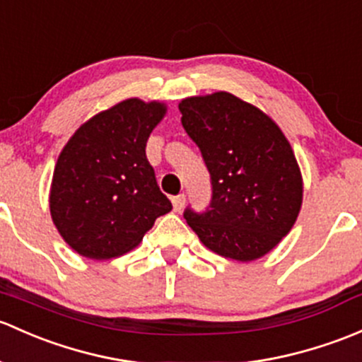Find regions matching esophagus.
Here are the masks:
<instances>
[{
	"instance_id": "esophagus-1",
	"label": "esophagus",
	"mask_w": 362,
	"mask_h": 362,
	"mask_svg": "<svg viewBox=\"0 0 362 362\" xmlns=\"http://www.w3.org/2000/svg\"><path fill=\"white\" fill-rule=\"evenodd\" d=\"M171 203H173L175 211H180L182 208L185 206V194H178V196H175L173 199H171Z\"/></svg>"
}]
</instances>
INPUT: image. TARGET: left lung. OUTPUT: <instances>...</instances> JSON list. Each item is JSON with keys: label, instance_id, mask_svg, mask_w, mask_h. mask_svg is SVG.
I'll use <instances>...</instances> for the list:
<instances>
[{"label": "left lung", "instance_id": "1", "mask_svg": "<svg viewBox=\"0 0 362 362\" xmlns=\"http://www.w3.org/2000/svg\"><path fill=\"white\" fill-rule=\"evenodd\" d=\"M178 109L211 182L206 210L185 208L184 218L222 257H264L291 230L302 206L290 142L267 114L227 91L185 98Z\"/></svg>", "mask_w": 362, "mask_h": 362}]
</instances>
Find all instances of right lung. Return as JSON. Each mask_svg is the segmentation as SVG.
<instances>
[{"mask_svg":"<svg viewBox=\"0 0 362 362\" xmlns=\"http://www.w3.org/2000/svg\"><path fill=\"white\" fill-rule=\"evenodd\" d=\"M159 102L128 98L86 121L60 152L50 211L64 241L95 260L119 257L171 210L146 156Z\"/></svg>","mask_w":362,"mask_h":362,"instance_id":"obj_1","label":"right lung"}]
</instances>
